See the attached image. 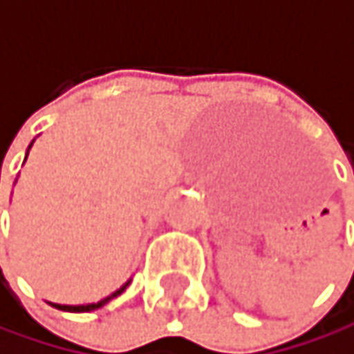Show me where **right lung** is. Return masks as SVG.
Returning a JSON list of instances; mask_svg holds the SVG:
<instances>
[{"label":"right lung","mask_w":354,"mask_h":354,"mask_svg":"<svg viewBox=\"0 0 354 354\" xmlns=\"http://www.w3.org/2000/svg\"><path fill=\"white\" fill-rule=\"evenodd\" d=\"M130 286V281L128 283H125L123 288H119L115 294H111L109 298H104V300H100V302H96V304H82V306H66V304H52V306H56L58 310H68V313H90V310H96V308H100V306H104L109 300H113V298H117L125 288H128Z\"/></svg>","instance_id":"1"}]
</instances>
